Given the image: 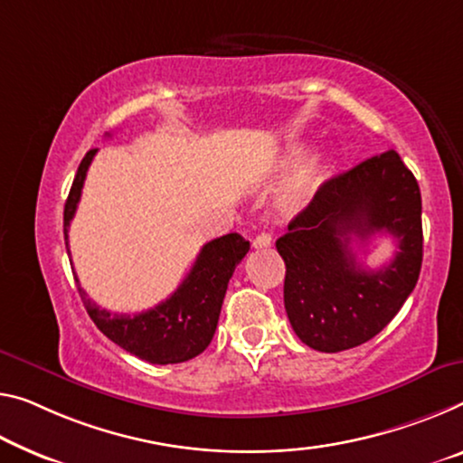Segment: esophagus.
Listing matches in <instances>:
<instances>
[{"instance_id": "34e87169", "label": "esophagus", "mask_w": 463, "mask_h": 463, "mask_svg": "<svg viewBox=\"0 0 463 463\" xmlns=\"http://www.w3.org/2000/svg\"><path fill=\"white\" fill-rule=\"evenodd\" d=\"M271 233H259V236H256L254 240H252V248H256V250H260V248H269L271 246Z\"/></svg>"}]
</instances>
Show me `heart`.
Listing matches in <instances>:
<instances>
[{"mask_svg": "<svg viewBox=\"0 0 463 463\" xmlns=\"http://www.w3.org/2000/svg\"><path fill=\"white\" fill-rule=\"evenodd\" d=\"M302 151L304 148L302 146H296L294 151H291V155H294V157H298V155H302ZM318 175V169H312V174L306 177V182H312L315 180V177ZM302 186H306V184H302ZM302 186L300 188H296V190H291V192H288L286 196H283V201H281V204H283V209H288V211H291V209H296L298 204H300V198H302Z\"/></svg>", "mask_w": 463, "mask_h": 463, "instance_id": "obj_1", "label": "heart"}]
</instances>
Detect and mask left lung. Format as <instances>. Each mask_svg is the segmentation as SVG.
Instances as JSON below:
<instances>
[{"label": "left lung", "instance_id": "8db88e82", "mask_svg": "<svg viewBox=\"0 0 463 463\" xmlns=\"http://www.w3.org/2000/svg\"><path fill=\"white\" fill-rule=\"evenodd\" d=\"M389 232L398 250L381 269L362 268L351 238ZM286 260L283 302L291 329L312 350L366 344L391 323L422 267V198L414 174L387 151L326 180L275 241Z\"/></svg>", "mask_w": 463, "mask_h": 463}]
</instances>
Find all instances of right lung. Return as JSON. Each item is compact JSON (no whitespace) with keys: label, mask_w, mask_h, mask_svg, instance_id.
<instances>
[{"label":"right lung","mask_w":463,"mask_h":463,"mask_svg":"<svg viewBox=\"0 0 463 463\" xmlns=\"http://www.w3.org/2000/svg\"><path fill=\"white\" fill-rule=\"evenodd\" d=\"M95 153L97 148H92L84 155L72 188H70L66 207H63V238L66 240L70 222L80 201L84 177ZM248 250H250V241L238 233L211 240L201 248V254L196 256L194 267L190 269L182 286L165 302L138 315H113L109 310L99 308L80 288L78 279L76 283L92 323L113 344L151 364H177L207 350L215 335L227 283Z\"/></svg>","instance_id":"1"}]
</instances>
